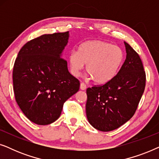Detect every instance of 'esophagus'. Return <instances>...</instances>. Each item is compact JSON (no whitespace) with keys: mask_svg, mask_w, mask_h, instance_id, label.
<instances>
[{"mask_svg":"<svg viewBox=\"0 0 159 159\" xmlns=\"http://www.w3.org/2000/svg\"><path fill=\"white\" fill-rule=\"evenodd\" d=\"M80 89H81L82 90H84L86 89V84L83 83V82H81L80 83Z\"/></svg>","mask_w":159,"mask_h":159,"instance_id":"34e87169","label":"esophagus"}]
</instances>
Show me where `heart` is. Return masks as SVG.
I'll return each mask as SVG.
<instances>
[{
	"label": "heart",
	"instance_id": "b5f03b06",
	"mask_svg": "<svg viewBox=\"0 0 159 159\" xmlns=\"http://www.w3.org/2000/svg\"><path fill=\"white\" fill-rule=\"evenodd\" d=\"M125 55L120 48L101 40H89L82 43L77 51L69 56L71 73L79 77L87 64L86 70L98 84L107 83L120 70Z\"/></svg>",
	"mask_w": 159,
	"mask_h": 159
}]
</instances>
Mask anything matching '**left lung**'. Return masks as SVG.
Returning a JSON list of instances; mask_svg holds the SVG:
<instances>
[{
    "label": "left lung",
    "instance_id": "obj_1",
    "mask_svg": "<svg viewBox=\"0 0 159 159\" xmlns=\"http://www.w3.org/2000/svg\"><path fill=\"white\" fill-rule=\"evenodd\" d=\"M127 56L114 79L87 89L89 123L102 132L116 129L133 116L144 92L145 72L140 56L125 42Z\"/></svg>",
    "mask_w": 159,
    "mask_h": 159
}]
</instances>
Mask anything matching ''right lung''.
<instances>
[{"mask_svg":"<svg viewBox=\"0 0 159 159\" xmlns=\"http://www.w3.org/2000/svg\"><path fill=\"white\" fill-rule=\"evenodd\" d=\"M69 32L43 34L21 48L13 69L15 98L32 122L47 125L59 118L65 101L79 90L80 82L61 58Z\"/></svg>","mask_w":159,"mask_h":159,"instance_id":"add662e5","label":"right lung"}]
</instances>
